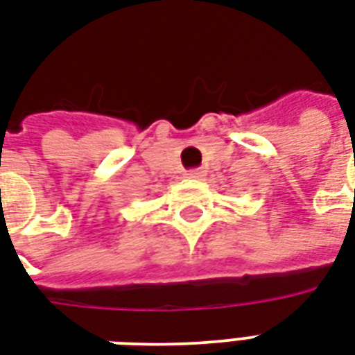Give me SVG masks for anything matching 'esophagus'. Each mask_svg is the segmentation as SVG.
<instances>
[{
    "mask_svg": "<svg viewBox=\"0 0 355 355\" xmlns=\"http://www.w3.org/2000/svg\"><path fill=\"white\" fill-rule=\"evenodd\" d=\"M188 178H202V173L201 171H189L188 173Z\"/></svg>",
    "mask_w": 355,
    "mask_h": 355,
    "instance_id": "obj_1",
    "label": "esophagus"
}]
</instances>
